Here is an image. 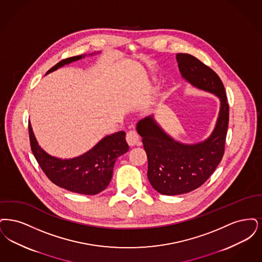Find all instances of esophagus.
Returning <instances> with one entry per match:
<instances>
[{"label": "esophagus", "instance_id": "1", "mask_svg": "<svg viewBox=\"0 0 262 262\" xmlns=\"http://www.w3.org/2000/svg\"><path fill=\"white\" fill-rule=\"evenodd\" d=\"M126 141L130 147L136 146L139 144V136L135 131H129L126 134Z\"/></svg>", "mask_w": 262, "mask_h": 262}]
</instances>
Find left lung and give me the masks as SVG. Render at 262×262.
I'll return each instance as SVG.
<instances>
[{"mask_svg": "<svg viewBox=\"0 0 262 262\" xmlns=\"http://www.w3.org/2000/svg\"><path fill=\"white\" fill-rule=\"evenodd\" d=\"M183 78L193 86L215 94L220 111L212 134L204 142L186 145L167 135L152 116L140 120L137 132L148 157V178L152 188L167 195L181 194L201 187L223 158L229 123V104L224 85L216 73L196 57L177 54Z\"/></svg>", "mask_w": 262, "mask_h": 262, "instance_id": "1", "label": "left lung"}]
</instances>
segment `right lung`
I'll return each instance as SVG.
<instances>
[{
    "label": "right lung",
    "mask_w": 262,
    "mask_h": 262,
    "mask_svg": "<svg viewBox=\"0 0 262 262\" xmlns=\"http://www.w3.org/2000/svg\"><path fill=\"white\" fill-rule=\"evenodd\" d=\"M82 57L84 56L62 59L50 69L47 74ZM28 130L31 150L46 176L58 187L73 193H101L112 180L115 160L129 149L126 143L125 132L119 131L104 137L94 148L80 157L60 160L48 155L39 147L30 122Z\"/></svg>",
    "instance_id": "obj_1"
}]
</instances>
